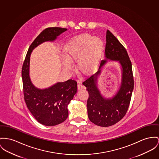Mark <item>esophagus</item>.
<instances>
[{
    "instance_id": "34e87169",
    "label": "esophagus",
    "mask_w": 159,
    "mask_h": 159,
    "mask_svg": "<svg viewBox=\"0 0 159 159\" xmlns=\"http://www.w3.org/2000/svg\"><path fill=\"white\" fill-rule=\"evenodd\" d=\"M84 86L83 85V84L81 82L78 83V89L79 90H81V89H84Z\"/></svg>"
}]
</instances>
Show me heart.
Here are the masks:
<instances>
[{
    "label": "heart",
    "instance_id": "obj_1",
    "mask_svg": "<svg viewBox=\"0 0 159 159\" xmlns=\"http://www.w3.org/2000/svg\"><path fill=\"white\" fill-rule=\"evenodd\" d=\"M104 42L99 37L90 34H83L69 40L64 52L66 59L63 61L64 70L69 72L74 70V62L77 61L79 70L89 73L98 66L104 50Z\"/></svg>",
    "mask_w": 159,
    "mask_h": 159
}]
</instances>
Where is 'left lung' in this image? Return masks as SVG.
Returning a JSON list of instances; mask_svg holds the SVG:
<instances>
[{"label": "left lung", "mask_w": 159, "mask_h": 159, "mask_svg": "<svg viewBox=\"0 0 159 159\" xmlns=\"http://www.w3.org/2000/svg\"><path fill=\"white\" fill-rule=\"evenodd\" d=\"M105 55L106 59L101 61L99 69L108 59L119 61L122 66V83L116 95L106 99L100 95L97 87V76L100 72L99 69L83 83L89 93L87 102L88 117L94 124L104 127L113 125L125 116L134 89L132 64L127 50L109 30L106 33Z\"/></svg>", "instance_id": "8db88e82"}]
</instances>
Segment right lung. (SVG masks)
<instances>
[{
  "label": "right lung",
  "instance_id": "1",
  "mask_svg": "<svg viewBox=\"0 0 159 159\" xmlns=\"http://www.w3.org/2000/svg\"><path fill=\"white\" fill-rule=\"evenodd\" d=\"M66 30V28L58 27L44 30L30 45L22 66L25 101L33 116L46 126L60 124L67 118V106L77 92V83L70 79L63 83H57L48 89L42 90L36 88L29 76L30 55L38 45L44 42L55 40L57 36Z\"/></svg>",
  "mask_w": 159,
  "mask_h": 159
}]
</instances>
